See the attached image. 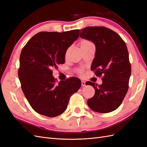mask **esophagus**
<instances>
[{
    "mask_svg": "<svg viewBox=\"0 0 147 147\" xmlns=\"http://www.w3.org/2000/svg\"><path fill=\"white\" fill-rule=\"evenodd\" d=\"M82 86H86V82L82 80Z\"/></svg>",
    "mask_w": 147,
    "mask_h": 147,
    "instance_id": "34e87169",
    "label": "esophagus"
}]
</instances>
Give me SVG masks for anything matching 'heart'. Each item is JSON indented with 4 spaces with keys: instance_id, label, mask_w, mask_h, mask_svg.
I'll list each match as a JSON object with an SVG mask.
<instances>
[{
    "instance_id": "obj_1",
    "label": "heart",
    "mask_w": 147,
    "mask_h": 147,
    "mask_svg": "<svg viewBox=\"0 0 147 147\" xmlns=\"http://www.w3.org/2000/svg\"><path fill=\"white\" fill-rule=\"evenodd\" d=\"M91 43V42L88 41V40H82L81 42V45H83V44H86V43Z\"/></svg>"
}]
</instances>
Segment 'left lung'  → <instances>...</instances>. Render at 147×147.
<instances>
[{"label":"left lung","instance_id":"obj_1","mask_svg":"<svg viewBox=\"0 0 147 147\" xmlns=\"http://www.w3.org/2000/svg\"><path fill=\"white\" fill-rule=\"evenodd\" d=\"M80 36L94 43L96 53L91 70L97 77L104 75L102 84L86 83L95 90L88 105L96 112H113L121 104L129 88L131 67L126 43L113 30L100 26L81 29Z\"/></svg>","mask_w":147,"mask_h":147}]
</instances>
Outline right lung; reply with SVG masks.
<instances>
[{"mask_svg":"<svg viewBox=\"0 0 147 147\" xmlns=\"http://www.w3.org/2000/svg\"><path fill=\"white\" fill-rule=\"evenodd\" d=\"M80 30L63 32H40L31 38L21 51L18 77L21 89L38 113L55 117L67 107L70 96L81 86V80L71 77L56 83L53 69L65 63L68 48L79 37Z\"/></svg>","mask_w":147,"mask_h":147,"instance_id":"add662e5","label":"right lung"}]
</instances>
